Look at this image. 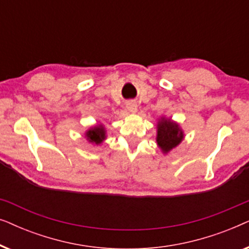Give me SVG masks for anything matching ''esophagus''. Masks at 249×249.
<instances>
[{"label": "esophagus", "instance_id": "esophagus-1", "mask_svg": "<svg viewBox=\"0 0 249 249\" xmlns=\"http://www.w3.org/2000/svg\"><path fill=\"white\" fill-rule=\"evenodd\" d=\"M127 110L129 112H136L137 110V104H136V102L134 101H130L127 103Z\"/></svg>", "mask_w": 249, "mask_h": 249}]
</instances>
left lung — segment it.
<instances>
[{
    "mask_svg": "<svg viewBox=\"0 0 249 249\" xmlns=\"http://www.w3.org/2000/svg\"><path fill=\"white\" fill-rule=\"evenodd\" d=\"M183 139V132L179 125L169 119L162 118L158 124V142L159 147L163 153H168L178 146Z\"/></svg>",
    "mask_w": 249,
    "mask_h": 249,
    "instance_id": "8db88e82",
    "label": "left lung"
}]
</instances>
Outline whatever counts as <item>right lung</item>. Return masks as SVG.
I'll return each mask as SVG.
<instances>
[{"label":"right lung","instance_id":"obj_1","mask_svg":"<svg viewBox=\"0 0 249 249\" xmlns=\"http://www.w3.org/2000/svg\"><path fill=\"white\" fill-rule=\"evenodd\" d=\"M86 136L88 141L90 142H95L96 145L101 144V142L105 139V137H107V136H105V129L102 124L96 125V127L94 128H90L89 130L86 132Z\"/></svg>","mask_w":249,"mask_h":249}]
</instances>
